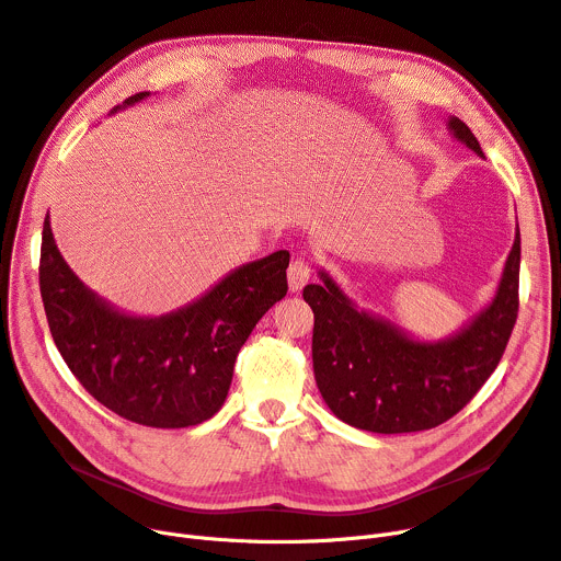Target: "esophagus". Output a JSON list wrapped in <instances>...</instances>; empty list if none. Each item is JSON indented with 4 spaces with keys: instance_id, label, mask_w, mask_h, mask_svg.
Masks as SVG:
<instances>
[{
    "instance_id": "1",
    "label": "esophagus",
    "mask_w": 561,
    "mask_h": 561,
    "mask_svg": "<svg viewBox=\"0 0 561 561\" xmlns=\"http://www.w3.org/2000/svg\"><path fill=\"white\" fill-rule=\"evenodd\" d=\"M286 277H288V288H290L293 293H300V290L307 286V282L311 279V266H309V261L302 259V256H297L295 261H290Z\"/></svg>"
}]
</instances>
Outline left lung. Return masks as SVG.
I'll list each match as a JSON object with an SVG mask.
<instances>
[{
    "instance_id": "obj_1",
    "label": "left lung",
    "mask_w": 561,
    "mask_h": 561,
    "mask_svg": "<svg viewBox=\"0 0 561 561\" xmlns=\"http://www.w3.org/2000/svg\"><path fill=\"white\" fill-rule=\"evenodd\" d=\"M446 128L478 158L482 148L458 117ZM520 234L507 254L492 302L442 341H424L358 309L324 268L305 286L313 309V375L331 413L369 433H415L439 426L473 399L496 369L518 313Z\"/></svg>"
}]
</instances>
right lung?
<instances>
[{
  "instance_id": "add662e5",
  "label": "right lung",
  "mask_w": 561,
  "mask_h": 561,
  "mask_svg": "<svg viewBox=\"0 0 561 561\" xmlns=\"http://www.w3.org/2000/svg\"><path fill=\"white\" fill-rule=\"evenodd\" d=\"M151 96L139 92L112 112ZM288 252L230 271L194 302L164 316H133L88 288L62 259L49 214L41 293L54 343L81 386L141 426L186 428L214 417L228 397L248 335L288 290Z\"/></svg>"
}]
</instances>
